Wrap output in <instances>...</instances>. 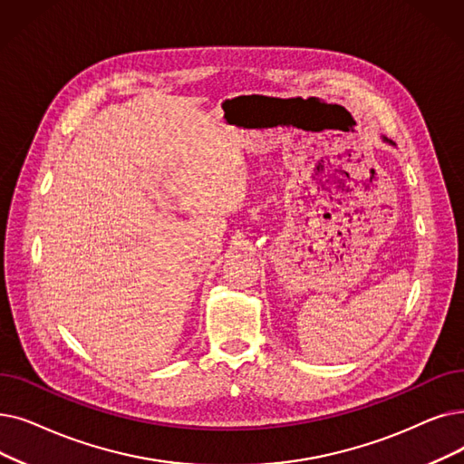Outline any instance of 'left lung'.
Returning a JSON list of instances; mask_svg holds the SVG:
<instances>
[{
    "instance_id": "obj_1",
    "label": "left lung",
    "mask_w": 464,
    "mask_h": 464,
    "mask_svg": "<svg viewBox=\"0 0 464 464\" xmlns=\"http://www.w3.org/2000/svg\"><path fill=\"white\" fill-rule=\"evenodd\" d=\"M382 142H387V144H392V140H389V138H385V136H382ZM394 146V144H392Z\"/></svg>"
}]
</instances>
